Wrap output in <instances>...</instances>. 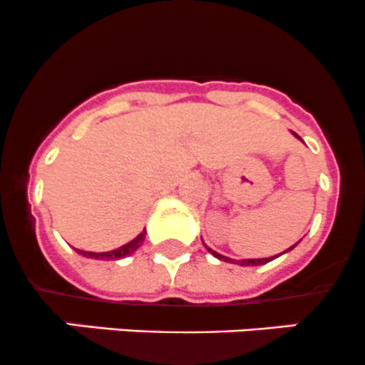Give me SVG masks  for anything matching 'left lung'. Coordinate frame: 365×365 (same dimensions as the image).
Returning a JSON list of instances; mask_svg holds the SVG:
<instances>
[{
	"instance_id": "1",
	"label": "left lung",
	"mask_w": 365,
	"mask_h": 365,
	"mask_svg": "<svg viewBox=\"0 0 365 365\" xmlns=\"http://www.w3.org/2000/svg\"><path fill=\"white\" fill-rule=\"evenodd\" d=\"M293 135H294V136H297V138H298V140H302V138H300V136H298V135H297V133H293ZM297 245H298V243H294V245H293V247H289V248H287V250H284V252H282V254H286V252H291V250H293V248H294V247H297ZM204 247H205V248H207V252H209V254H212V255H215V257H216V259H220V261H225V262H232V264H240V266H261V264H266V262L273 261V259H277V257H279V255H282V254H279V255H273V257H266V259H241V261H232V259L225 257V255L218 254V252H215V250H212V248H209V247H207V245H205V243H204Z\"/></svg>"
}]
</instances>
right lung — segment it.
I'll return each instance as SVG.
<instances>
[{
	"instance_id": "add662e5",
	"label": "right lung",
	"mask_w": 365,
	"mask_h": 365,
	"mask_svg": "<svg viewBox=\"0 0 365 365\" xmlns=\"http://www.w3.org/2000/svg\"><path fill=\"white\" fill-rule=\"evenodd\" d=\"M143 240H145V230H143L142 234H138V236H136L133 241H129V243L122 245L120 248H115V250H110V252L76 250V252H78L79 255H83V257L97 259V261H115V259H122V257H128V255L135 254V252L140 248V245L143 243Z\"/></svg>"
}]
</instances>
